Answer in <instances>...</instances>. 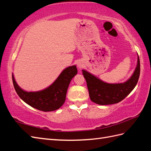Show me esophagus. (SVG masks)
<instances>
[{
	"label": "esophagus",
	"mask_w": 151,
	"mask_h": 151,
	"mask_svg": "<svg viewBox=\"0 0 151 151\" xmlns=\"http://www.w3.org/2000/svg\"><path fill=\"white\" fill-rule=\"evenodd\" d=\"M78 68H79V69H81V68H82V67H83V65L81 64V63H78Z\"/></svg>",
	"instance_id": "34e87169"
}]
</instances>
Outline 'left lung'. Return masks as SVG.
Returning a JSON list of instances; mask_svg holds the SVG:
<instances>
[{
  "label": "left lung",
  "instance_id": "left-lung-1",
  "mask_svg": "<svg viewBox=\"0 0 151 151\" xmlns=\"http://www.w3.org/2000/svg\"><path fill=\"white\" fill-rule=\"evenodd\" d=\"M140 73L139 57L138 64L132 76L127 82L121 83H107L85 70L82 74L85 78L88 88L90 99L99 105L117 104L123 100L134 88L138 83Z\"/></svg>",
  "mask_w": 151,
  "mask_h": 151
}]
</instances>
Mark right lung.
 <instances>
[{
  "mask_svg": "<svg viewBox=\"0 0 151 151\" xmlns=\"http://www.w3.org/2000/svg\"><path fill=\"white\" fill-rule=\"evenodd\" d=\"M76 65L65 69L57 80L46 89L37 92H27L17 83L12 75L13 86L17 94L29 106L44 112L58 109L65 102L66 93L72 78L77 74Z\"/></svg>",
  "mask_w": 151,
  "mask_h": 151,
  "instance_id": "right-lung-1",
  "label": "right lung"
}]
</instances>
